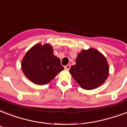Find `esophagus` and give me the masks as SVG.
Instances as JSON below:
<instances>
[{"label": "esophagus", "mask_w": 127, "mask_h": 127, "mask_svg": "<svg viewBox=\"0 0 127 127\" xmlns=\"http://www.w3.org/2000/svg\"><path fill=\"white\" fill-rule=\"evenodd\" d=\"M70 64H67V65L64 66V68H65L66 70H68L70 69Z\"/></svg>", "instance_id": "esophagus-1"}]
</instances>
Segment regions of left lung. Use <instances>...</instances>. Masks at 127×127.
Instances as JSON below:
<instances>
[{
  "mask_svg": "<svg viewBox=\"0 0 127 127\" xmlns=\"http://www.w3.org/2000/svg\"><path fill=\"white\" fill-rule=\"evenodd\" d=\"M69 72L81 88L95 89L105 82L109 74L106 57L94 48L83 49L78 54L76 64Z\"/></svg>",
  "mask_w": 127,
  "mask_h": 127,
  "instance_id": "obj_1",
  "label": "left lung"
}]
</instances>
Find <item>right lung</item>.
<instances>
[{
    "instance_id": "1",
    "label": "right lung",
    "mask_w": 127,
    "mask_h": 127,
    "mask_svg": "<svg viewBox=\"0 0 127 127\" xmlns=\"http://www.w3.org/2000/svg\"><path fill=\"white\" fill-rule=\"evenodd\" d=\"M53 51L48 43H38L27 51L21 61L22 70L27 79L36 85H44L64 70Z\"/></svg>"
}]
</instances>
